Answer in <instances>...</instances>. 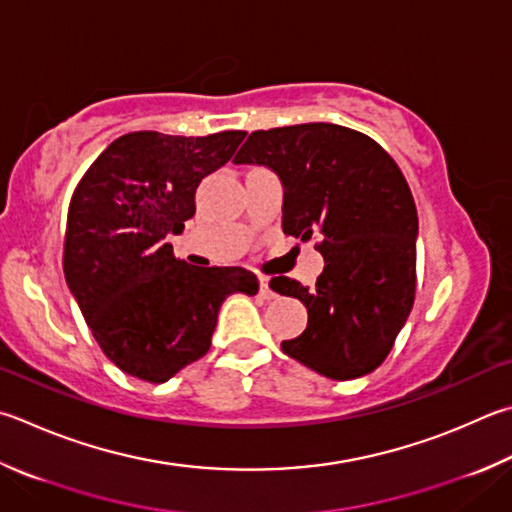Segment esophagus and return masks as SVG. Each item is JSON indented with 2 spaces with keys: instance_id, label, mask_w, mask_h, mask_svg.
I'll use <instances>...</instances> for the list:
<instances>
[{
  "instance_id": "34e87169",
  "label": "esophagus",
  "mask_w": 512,
  "mask_h": 512,
  "mask_svg": "<svg viewBox=\"0 0 512 512\" xmlns=\"http://www.w3.org/2000/svg\"><path fill=\"white\" fill-rule=\"evenodd\" d=\"M259 295L264 297V300H275V291L271 288V282H268V277H259Z\"/></svg>"
}]
</instances>
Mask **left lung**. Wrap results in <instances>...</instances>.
<instances>
[{"label": "left lung", "instance_id": "obj_1", "mask_svg": "<svg viewBox=\"0 0 512 512\" xmlns=\"http://www.w3.org/2000/svg\"><path fill=\"white\" fill-rule=\"evenodd\" d=\"M232 163L277 174L286 235L322 237L315 288L271 282L309 311L284 353L333 380L371 374L392 351L416 291L418 217L398 165L369 136L331 123L253 132Z\"/></svg>", "mask_w": 512, "mask_h": 512}]
</instances>
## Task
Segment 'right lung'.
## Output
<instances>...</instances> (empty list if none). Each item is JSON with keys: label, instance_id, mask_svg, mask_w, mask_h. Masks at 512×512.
Returning a JSON list of instances; mask_svg holds the SVG:
<instances>
[{"label": "right lung", "instance_id": "1", "mask_svg": "<svg viewBox=\"0 0 512 512\" xmlns=\"http://www.w3.org/2000/svg\"><path fill=\"white\" fill-rule=\"evenodd\" d=\"M246 132H132L91 163L73 194L64 277L105 356L165 383L210 349L228 295L259 291L246 268H197L167 244L194 217V192L230 161Z\"/></svg>", "mask_w": 512, "mask_h": 512}]
</instances>
